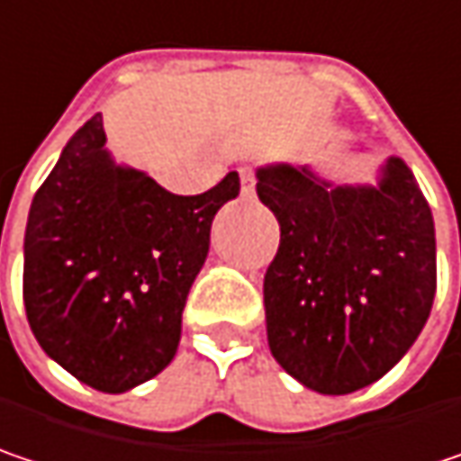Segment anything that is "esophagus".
Masks as SVG:
<instances>
[{"mask_svg":"<svg viewBox=\"0 0 461 461\" xmlns=\"http://www.w3.org/2000/svg\"><path fill=\"white\" fill-rule=\"evenodd\" d=\"M239 176H241V196H251L254 194V185H257L254 170L251 167H239Z\"/></svg>","mask_w":461,"mask_h":461,"instance_id":"34e87169","label":"esophagus"}]
</instances>
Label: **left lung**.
Listing matches in <instances>:
<instances>
[{
    "label": "left lung",
    "instance_id": "obj_1",
    "mask_svg": "<svg viewBox=\"0 0 461 461\" xmlns=\"http://www.w3.org/2000/svg\"><path fill=\"white\" fill-rule=\"evenodd\" d=\"M280 222L265 273L267 344L320 393L383 378L420 336L436 296V230L411 170L391 157L373 185H333L307 167L257 170Z\"/></svg>",
    "mask_w": 461,
    "mask_h": 461
}]
</instances>
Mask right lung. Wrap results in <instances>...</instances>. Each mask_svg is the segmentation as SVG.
<instances>
[{"instance_id": "add662e5", "label": "right lung", "mask_w": 461, "mask_h": 461, "mask_svg": "<svg viewBox=\"0 0 461 461\" xmlns=\"http://www.w3.org/2000/svg\"><path fill=\"white\" fill-rule=\"evenodd\" d=\"M102 115L73 133L33 196L23 302L41 348L70 375L122 393L162 373L207 251L214 212L241 191L239 173L178 196L104 151Z\"/></svg>"}]
</instances>
